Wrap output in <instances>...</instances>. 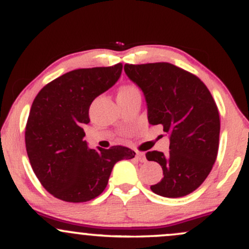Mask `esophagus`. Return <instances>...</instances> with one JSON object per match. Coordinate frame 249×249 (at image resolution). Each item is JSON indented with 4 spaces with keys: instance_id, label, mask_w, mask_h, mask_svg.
I'll return each instance as SVG.
<instances>
[{
    "instance_id": "esophagus-1",
    "label": "esophagus",
    "mask_w": 249,
    "mask_h": 249,
    "mask_svg": "<svg viewBox=\"0 0 249 249\" xmlns=\"http://www.w3.org/2000/svg\"><path fill=\"white\" fill-rule=\"evenodd\" d=\"M136 158H137V160H139L141 162L146 161V158H145V154L142 153V152H136Z\"/></svg>"
}]
</instances>
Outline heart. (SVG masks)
<instances>
[{"instance_id":"b5f03b06","label":"heart","mask_w":249,"mask_h":249,"mask_svg":"<svg viewBox=\"0 0 249 249\" xmlns=\"http://www.w3.org/2000/svg\"><path fill=\"white\" fill-rule=\"evenodd\" d=\"M137 91H138V89H137L136 87H133V85H123V87L119 88L118 93H117V98H122V97L130 96L131 93L137 92Z\"/></svg>"}]
</instances>
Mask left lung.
<instances>
[{
    "instance_id": "obj_1",
    "label": "left lung",
    "mask_w": 249,
    "mask_h": 249,
    "mask_svg": "<svg viewBox=\"0 0 249 249\" xmlns=\"http://www.w3.org/2000/svg\"><path fill=\"white\" fill-rule=\"evenodd\" d=\"M125 73L141 88L147 119L170 136V152L150 151L162 177L151 190L166 198L196 191L212 170L219 148L220 117L210 90L196 76L171 63L125 64Z\"/></svg>"
}]
</instances>
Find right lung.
I'll list each match as a JSON object with an SVG mask.
<instances>
[{
	"label": "right lung",
	"instance_id": "1",
	"mask_svg": "<svg viewBox=\"0 0 249 249\" xmlns=\"http://www.w3.org/2000/svg\"><path fill=\"white\" fill-rule=\"evenodd\" d=\"M122 70V63L72 70L45 85L34 99L25 147L39 182L57 199H95L107 187L116 162L136 154L125 146L93 150L83 139L91 103L116 84Z\"/></svg>",
	"mask_w": 249,
	"mask_h": 249
}]
</instances>
